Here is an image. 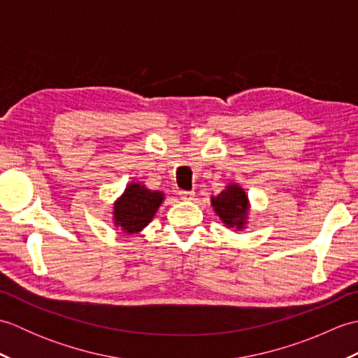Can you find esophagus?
<instances>
[{
    "label": "esophagus",
    "mask_w": 358,
    "mask_h": 358,
    "mask_svg": "<svg viewBox=\"0 0 358 358\" xmlns=\"http://www.w3.org/2000/svg\"><path fill=\"white\" fill-rule=\"evenodd\" d=\"M180 196L183 200H194L195 192L194 191H180Z\"/></svg>",
    "instance_id": "34e87169"
}]
</instances>
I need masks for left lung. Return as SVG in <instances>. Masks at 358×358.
Segmentation results:
<instances>
[{
    "label": "left lung",
    "instance_id": "8db88e82",
    "mask_svg": "<svg viewBox=\"0 0 358 358\" xmlns=\"http://www.w3.org/2000/svg\"><path fill=\"white\" fill-rule=\"evenodd\" d=\"M212 206L217 215L223 220V223L235 229H243L246 224L249 201L248 195L237 185H229L223 192L212 196Z\"/></svg>",
    "mask_w": 358,
    "mask_h": 358
}]
</instances>
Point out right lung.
I'll list each match as a JSON object with an SVG mask.
<instances>
[{"mask_svg": "<svg viewBox=\"0 0 358 358\" xmlns=\"http://www.w3.org/2000/svg\"><path fill=\"white\" fill-rule=\"evenodd\" d=\"M163 200V192L149 191L140 183L129 185L113 206L115 226H120L126 234L140 232L150 223Z\"/></svg>", "mask_w": 358, "mask_h": 358, "instance_id": "obj_1", "label": "right lung"}]
</instances>
